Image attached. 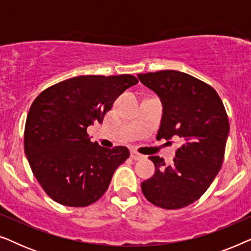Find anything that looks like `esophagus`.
<instances>
[{"label": "esophagus", "instance_id": "1", "mask_svg": "<svg viewBox=\"0 0 251 251\" xmlns=\"http://www.w3.org/2000/svg\"><path fill=\"white\" fill-rule=\"evenodd\" d=\"M143 157H144V155H142V154L138 153V152H136V151H132V152H131V159L132 160H140V159H143Z\"/></svg>", "mask_w": 251, "mask_h": 251}]
</instances>
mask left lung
I'll return each mask as SVG.
<instances>
[{
  "instance_id": "8db88e82",
  "label": "left lung",
  "mask_w": 251,
  "mask_h": 251,
  "mask_svg": "<svg viewBox=\"0 0 251 251\" xmlns=\"http://www.w3.org/2000/svg\"><path fill=\"white\" fill-rule=\"evenodd\" d=\"M138 78L162 101L157 138L181 140L171 166L150 156L155 173L142 183L143 194L168 210L187 207L203 195L222 168L229 131L224 104L214 88L183 72L159 71Z\"/></svg>"
}]
</instances>
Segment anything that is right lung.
Returning <instances> with one entry per match:
<instances>
[{
	"mask_svg": "<svg viewBox=\"0 0 251 251\" xmlns=\"http://www.w3.org/2000/svg\"><path fill=\"white\" fill-rule=\"evenodd\" d=\"M137 83L130 74L82 75L51 85L33 101L24 149L34 176L53 201L87 207L107 191L129 150L90 142L87 128L101 123L115 99Z\"/></svg>",
	"mask_w": 251,
	"mask_h": 251,
	"instance_id": "obj_1",
	"label": "right lung"
}]
</instances>
